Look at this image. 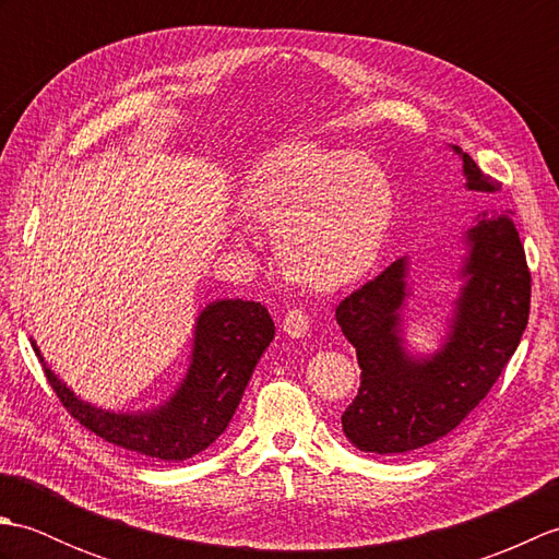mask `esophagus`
Segmentation results:
<instances>
[{"mask_svg":"<svg viewBox=\"0 0 559 559\" xmlns=\"http://www.w3.org/2000/svg\"><path fill=\"white\" fill-rule=\"evenodd\" d=\"M283 334L290 338H305L310 334V319L302 310H290L286 317H283Z\"/></svg>","mask_w":559,"mask_h":559,"instance_id":"1","label":"esophagus"}]
</instances>
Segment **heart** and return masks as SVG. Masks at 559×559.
<instances>
[{
  "label": "heart",
  "mask_w": 559,
  "mask_h": 559,
  "mask_svg": "<svg viewBox=\"0 0 559 559\" xmlns=\"http://www.w3.org/2000/svg\"><path fill=\"white\" fill-rule=\"evenodd\" d=\"M240 211L276 230V254L293 281L336 290L374 264L394 192L384 170L360 153L295 141L249 170Z\"/></svg>",
  "instance_id": "obj_1"
}]
</instances>
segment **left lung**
I'll return each mask as SVG.
<instances>
[{"instance_id": "obj_1", "label": "left lung", "mask_w": 559, "mask_h": 559, "mask_svg": "<svg viewBox=\"0 0 559 559\" xmlns=\"http://www.w3.org/2000/svg\"><path fill=\"white\" fill-rule=\"evenodd\" d=\"M466 189L497 185L468 153ZM468 257L459 276L447 338L435 355L415 358L403 348L401 322L408 290V259H396L377 278L336 307V322L360 365V389L341 415L353 447L372 454H406L437 442L488 396L528 324L531 271L512 213L488 216L466 230Z\"/></svg>"}]
</instances>
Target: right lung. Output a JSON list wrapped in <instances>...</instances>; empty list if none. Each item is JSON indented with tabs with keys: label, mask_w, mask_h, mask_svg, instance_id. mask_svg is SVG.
<instances>
[{
	"label": "right lung",
	"mask_w": 559,
	"mask_h": 559,
	"mask_svg": "<svg viewBox=\"0 0 559 559\" xmlns=\"http://www.w3.org/2000/svg\"><path fill=\"white\" fill-rule=\"evenodd\" d=\"M273 334L276 326L261 302L216 300L206 305L197 317L192 362L182 384L163 406L141 413H115L81 401L45 365L35 343L33 350L57 399L86 430L148 459L185 461L209 449L228 427Z\"/></svg>",
	"instance_id": "obj_1"
}]
</instances>
